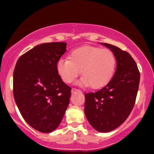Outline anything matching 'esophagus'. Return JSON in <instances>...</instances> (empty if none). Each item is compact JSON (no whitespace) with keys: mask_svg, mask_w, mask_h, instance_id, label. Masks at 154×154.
Listing matches in <instances>:
<instances>
[{"mask_svg":"<svg viewBox=\"0 0 154 154\" xmlns=\"http://www.w3.org/2000/svg\"><path fill=\"white\" fill-rule=\"evenodd\" d=\"M75 91H80V90L77 89V88H72V89H71V92L74 93V92H75Z\"/></svg>","mask_w":154,"mask_h":154,"instance_id":"1","label":"esophagus"}]
</instances>
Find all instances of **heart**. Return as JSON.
I'll return each instance as SVG.
<instances>
[{
  "mask_svg": "<svg viewBox=\"0 0 154 154\" xmlns=\"http://www.w3.org/2000/svg\"><path fill=\"white\" fill-rule=\"evenodd\" d=\"M116 58L112 51L92 46H83L73 50L69 58L60 59L57 71L62 80L70 83L80 74V84L92 89L105 86L114 75Z\"/></svg>",
  "mask_w": 154,
  "mask_h": 154,
  "instance_id": "b5f03b06",
  "label": "heart"
}]
</instances>
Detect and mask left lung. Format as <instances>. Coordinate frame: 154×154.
<instances>
[{
    "label": "left lung",
    "instance_id": "left-lung-1",
    "mask_svg": "<svg viewBox=\"0 0 154 154\" xmlns=\"http://www.w3.org/2000/svg\"><path fill=\"white\" fill-rule=\"evenodd\" d=\"M115 54L117 68L112 79L96 92L85 94L84 112L97 131L106 133L125 122L133 110L140 80L136 62L127 51L102 43Z\"/></svg>",
    "mask_w": 154,
    "mask_h": 154
}]
</instances>
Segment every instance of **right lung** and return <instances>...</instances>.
Segmentation results:
<instances>
[{
	"label": "right lung",
	"mask_w": 154,
	"mask_h": 154,
	"mask_svg": "<svg viewBox=\"0 0 154 154\" xmlns=\"http://www.w3.org/2000/svg\"><path fill=\"white\" fill-rule=\"evenodd\" d=\"M66 43L39 45L19 57L13 72V95L29 126L51 133L63 120L71 88L62 80L57 63L66 53Z\"/></svg>",
	"instance_id": "1"
}]
</instances>
